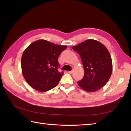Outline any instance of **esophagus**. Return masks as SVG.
Wrapping results in <instances>:
<instances>
[{
	"label": "esophagus",
	"instance_id": "obj_1",
	"mask_svg": "<svg viewBox=\"0 0 131 131\" xmlns=\"http://www.w3.org/2000/svg\"><path fill=\"white\" fill-rule=\"evenodd\" d=\"M68 73H70V74H72V73H73V70H71V71H69L68 72Z\"/></svg>",
	"mask_w": 131,
	"mask_h": 131
}]
</instances>
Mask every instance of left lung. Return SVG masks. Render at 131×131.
<instances>
[{"label": "left lung", "instance_id": "left-lung-1", "mask_svg": "<svg viewBox=\"0 0 131 131\" xmlns=\"http://www.w3.org/2000/svg\"><path fill=\"white\" fill-rule=\"evenodd\" d=\"M72 49L80 56L84 70L83 79L77 82L79 87L91 92L105 86L113 70L112 58L107 48L96 40L88 39L73 46Z\"/></svg>", "mask_w": 131, "mask_h": 131}]
</instances>
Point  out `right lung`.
<instances>
[{
    "label": "right lung",
    "instance_id": "obj_1",
    "mask_svg": "<svg viewBox=\"0 0 131 131\" xmlns=\"http://www.w3.org/2000/svg\"><path fill=\"white\" fill-rule=\"evenodd\" d=\"M66 48V46L40 39L24 50L21 58L22 73L31 87L39 92H46L58 84L63 73L58 71V58Z\"/></svg>",
    "mask_w": 131,
    "mask_h": 131
}]
</instances>
